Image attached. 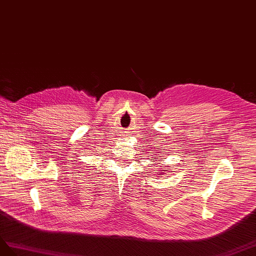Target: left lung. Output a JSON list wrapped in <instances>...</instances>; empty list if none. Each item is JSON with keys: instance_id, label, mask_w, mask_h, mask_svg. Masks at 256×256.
Returning <instances> with one entry per match:
<instances>
[{"instance_id": "1", "label": "left lung", "mask_w": 256, "mask_h": 256, "mask_svg": "<svg viewBox=\"0 0 256 256\" xmlns=\"http://www.w3.org/2000/svg\"><path fill=\"white\" fill-rule=\"evenodd\" d=\"M162 172H164V170H162Z\"/></svg>"}]
</instances>
